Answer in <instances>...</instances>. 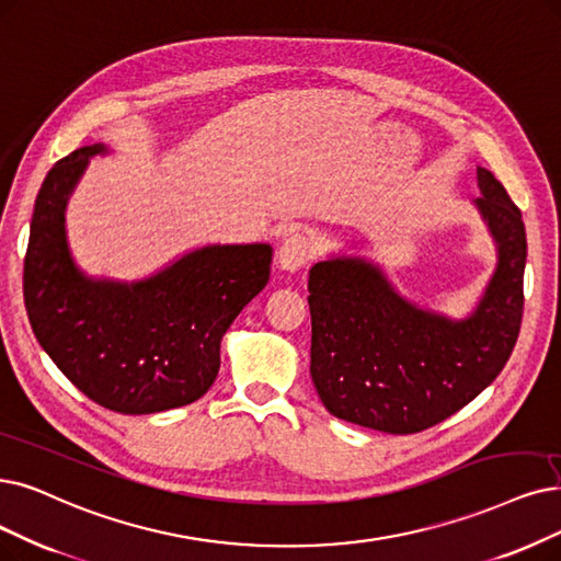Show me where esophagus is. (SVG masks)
<instances>
[{
	"mask_svg": "<svg viewBox=\"0 0 561 561\" xmlns=\"http://www.w3.org/2000/svg\"><path fill=\"white\" fill-rule=\"evenodd\" d=\"M312 241L308 234H293L287 237L278 251V266L285 272H297V268L306 266L312 260Z\"/></svg>",
	"mask_w": 561,
	"mask_h": 561,
	"instance_id": "obj_1",
	"label": "esophagus"
}]
</instances>
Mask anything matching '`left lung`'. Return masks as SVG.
Instances as JSON below:
<instances>
[{"instance_id": "8db88e82", "label": "left lung", "mask_w": 561, "mask_h": 561, "mask_svg": "<svg viewBox=\"0 0 561 561\" xmlns=\"http://www.w3.org/2000/svg\"><path fill=\"white\" fill-rule=\"evenodd\" d=\"M477 207L500 262L469 320L419 310L364 260L310 268V375L333 416L391 435L421 433L472 402L506 366L525 306V222L492 172L477 168Z\"/></svg>"}]
</instances>
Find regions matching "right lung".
<instances>
[{"mask_svg": "<svg viewBox=\"0 0 561 561\" xmlns=\"http://www.w3.org/2000/svg\"><path fill=\"white\" fill-rule=\"evenodd\" d=\"M101 151L57 161L36 195L22 274L27 318L55 366L101 408H182L214 385L222 333L268 283L272 245H207L133 285L84 278L66 249L64 207Z\"/></svg>", "mask_w": 561, "mask_h": 561, "instance_id": "add662e5", "label": "right lung"}]
</instances>
